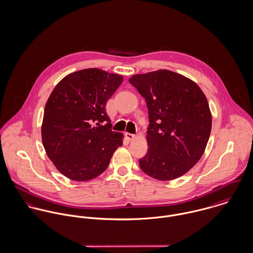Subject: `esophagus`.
Listing matches in <instances>:
<instances>
[{"label": "esophagus", "instance_id": "esophagus-1", "mask_svg": "<svg viewBox=\"0 0 253 253\" xmlns=\"http://www.w3.org/2000/svg\"><path fill=\"white\" fill-rule=\"evenodd\" d=\"M126 137L128 140H133V139L135 138V135H134V134H132V133H128V132H126Z\"/></svg>", "mask_w": 253, "mask_h": 253}]
</instances>
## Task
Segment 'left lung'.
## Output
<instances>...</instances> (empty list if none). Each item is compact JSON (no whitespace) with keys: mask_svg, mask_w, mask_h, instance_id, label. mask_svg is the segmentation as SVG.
I'll return each mask as SVG.
<instances>
[{"mask_svg":"<svg viewBox=\"0 0 253 253\" xmlns=\"http://www.w3.org/2000/svg\"><path fill=\"white\" fill-rule=\"evenodd\" d=\"M129 83L144 97L149 114L148 152L140 169L158 180L180 177L199 162L211 135L206 95L195 82L169 70L137 74Z\"/></svg>","mask_w":253,"mask_h":253,"instance_id":"1","label":"left lung"}]
</instances>
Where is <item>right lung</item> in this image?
Here are the masks:
<instances>
[{
	"label": "right lung",
	"mask_w": 253,
	"mask_h": 253,
	"mask_svg": "<svg viewBox=\"0 0 253 253\" xmlns=\"http://www.w3.org/2000/svg\"><path fill=\"white\" fill-rule=\"evenodd\" d=\"M122 82L121 75L88 68L63 78L49 95L42 140L50 161L66 177H97L123 145V134L112 130L105 108Z\"/></svg>",
	"instance_id": "1"
}]
</instances>
